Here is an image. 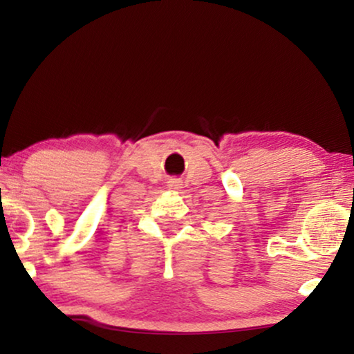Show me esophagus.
I'll list each match as a JSON object with an SVG mask.
<instances>
[{"label": "esophagus", "mask_w": 354, "mask_h": 354, "mask_svg": "<svg viewBox=\"0 0 354 354\" xmlns=\"http://www.w3.org/2000/svg\"><path fill=\"white\" fill-rule=\"evenodd\" d=\"M169 187H171V190H180L182 182L180 180H171V182H169Z\"/></svg>", "instance_id": "1"}]
</instances>
